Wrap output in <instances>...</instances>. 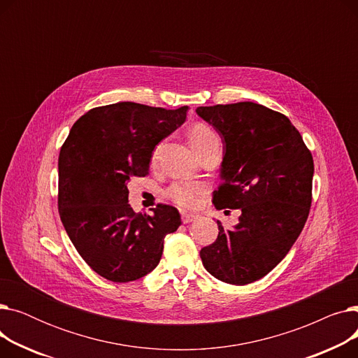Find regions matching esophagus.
<instances>
[{
  "mask_svg": "<svg viewBox=\"0 0 358 358\" xmlns=\"http://www.w3.org/2000/svg\"><path fill=\"white\" fill-rule=\"evenodd\" d=\"M194 219H197V215H193V213H181V220H182V223H190V222H193Z\"/></svg>",
  "mask_w": 358,
  "mask_h": 358,
  "instance_id": "esophagus-1",
  "label": "esophagus"
}]
</instances>
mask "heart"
I'll return each mask as SVG.
<instances>
[{"mask_svg": "<svg viewBox=\"0 0 358 358\" xmlns=\"http://www.w3.org/2000/svg\"><path fill=\"white\" fill-rule=\"evenodd\" d=\"M189 139L192 146L197 150L199 155L204 150L215 145H220V139L216 131L206 123H196L189 130ZM161 150V143L154 149L152 162L157 161ZM204 192V185L197 181H177L166 189V197L171 199L177 206L182 209H192L199 203L200 196Z\"/></svg>", "mask_w": 358, "mask_h": 358, "instance_id": "b5f03b06", "label": "heart"}]
</instances>
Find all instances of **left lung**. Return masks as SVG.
<instances>
[{
	"instance_id": "8db88e82",
	"label": "left lung",
	"mask_w": 358,
	"mask_h": 358,
	"mask_svg": "<svg viewBox=\"0 0 358 358\" xmlns=\"http://www.w3.org/2000/svg\"><path fill=\"white\" fill-rule=\"evenodd\" d=\"M222 138L224 155L216 209H241L234 229L200 251L204 268L228 285H250L283 259L312 203L313 158L299 130L278 111L251 101L197 107Z\"/></svg>"
}]
</instances>
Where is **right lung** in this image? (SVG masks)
<instances>
[{
	"mask_svg": "<svg viewBox=\"0 0 358 358\" xmlns=\"http://www.w3.org/2000/svg\"><path fill=\"white\" fill-rule=\"evenodd\" d=\"M187 110L131 101L91 108L61 148L64 228L87 264L110 281L127 283L152 271L164 238L181 224L178 210L168 204H158L152 215L135 213L127 182L149 173L155 146L185 122Z\"/></svg>",
	"mask_w": 358,
	"mask_h": 358,
	"instance_id": "obj_1",
	"label": "right lung"
}]
</instances>
